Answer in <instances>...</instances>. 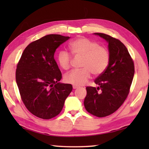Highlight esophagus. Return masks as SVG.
I'll return each mask as SVG.
<instances>
[{"mask_svg":"<svg viewBox=\"0 0 149 149\" xmlns=\"http://www.w3.org/2000/svg\"><path fill=\"white\" fill-rule=\"evenodd\" d=\"M77 88H78V86H77V85H73V89H77Z\"/></svg>","mask_w":149,"mask_h":149,"instance_id":"1","label":"esophagus"}]
</instances>
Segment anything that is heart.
<instances>
[{
    "mask_svg": "<svg viewBox=\"0 0 149 149\" xmlns=\"http://www.w3.org/2000/svg\"><path fill=\"white\" fill-rule=\"evenodd\" d=\"M68 49L72 56L82 57L81 67L65 75L64 81L74 85L86 84L92 74L98 76L102 74L110 62V52L104 47L99 46L97 42L85 37H79L70 42ZM57 60L62 69L68 70L71 65L72 56L68 52L61 50L58 52Z\"/></svg>",
    "mask_w": 149,
    "mask_h": 149,
    "instance_id": "heart-1",
    "label": "heart"
}]
</instances>
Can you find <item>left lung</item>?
Listing matches in <instances>:
<instances>
[{
    "label": "left lung",
    "instance_id": "left-lung-1",
    "mask_svg": "<svg viewBox=\"0 0 149 149\" xmlns=\"http://www.w3.org/2000/svg\"><path fill=\"white\" fill-rule=\"evenodd\" d=\"M95 34L108 42L110 62L105 72L95 80L99 87H86L84 106L90 114L102 118L113 114L124 102L130 93L135 68L127 48L120 40L104 33Z\"/></svg>",
    "mask_w": 149,
    "mask_h": 149
}]
</instances>
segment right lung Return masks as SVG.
<instances>
[{
	"instance_id": "add662e5",
	"label": "right lung",
	"mask_w": 149,
	"mask_h": 149,
	"mask_svg": "<svg viewBox=\"0 0 149 149\" xmlns=\"http://www.w3.org/2000/svg\"><path fill=\"white\" fill-rule=\"evenodd\" d=\"M70 39L50 34L32 42L17 65L16 80L22 102L35 116L49 120L58 115L72 91L60 84L62 73L54 58L58 47Z\"/></svg>"
}]
</instances>
